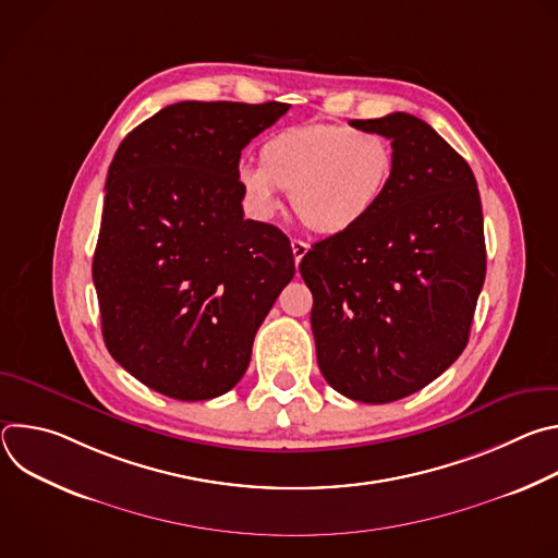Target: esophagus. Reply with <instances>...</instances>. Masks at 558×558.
<instances>
[{
    "label": "esophagus",
    "instance_id": "34e87169",
    "mask_svg": "<svg viewBox=\"0 0 558 558\" xmlns=\"http://www.w3.org/2000/svg\"><path fill=\"white\" fill-rule=\"evenodd\" d=\"M291 252H293V260H295V265H300V260L306 256V252H308V245L304 243V241H291Z\"/></svg>",
    "mask_w": 558,
    "mask_h": 558
}]
</instances>
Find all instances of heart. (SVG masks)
<instances>
[{"label": "heart", "mask_w": 558, "mask_h": 558, "mask_svg": "<svg viewBox=\"0 0 558 558\" xmlns=\"http://www.w3.org/2000/svg\"><path fill=\"white\" fill-rule=\"evenodd\" d=\"M260 168H241L238 185L250 209L269 218L278 190L304 227L342 235L360 227L388 192L395 172L392 143L373 130L304 123L271 134L258 151Z\"/></svg>", "instance_id": "obj_1"}]
</instances>
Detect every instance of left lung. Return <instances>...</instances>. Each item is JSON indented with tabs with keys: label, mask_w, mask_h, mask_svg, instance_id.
I'll list each match as a JSON object with an SVG mask.
<instances>
[{
	"label": "left lung",
	"mask_w": 558,
	"mask_h": 558,
	"mask_svg": "<svg viewBox=\"0 0 558 558\" xmlns=\"http://www.w3.org/2000/svg\"><path fill=\"white\" fill-rule=\"evenodd\" d=\"M390 138L395 172L371 216L300 263L325 379L388 404L439 377L465 349L486 280L482 198L463 158L422 119L351 121Z\"/></svg>",
	"instance_id": "obj_1"
}]
</instances>
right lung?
I'll return each instance as SVG.
<instances>
[{"label":"right lung","instance_id":"add662e5","mask_svg":"<svg viewBox=\"0 0 558 558\" xmlns=\"http://www.w3.org/2000/svg\"><path fill=\"white\" fill-rule=\"evenodd\" d=\"M289 104L181 101L119 145L93 280L110 355L151 390L211 400L245 375L295 274L289 238L243 218L238 161Z\"/></svg>","mask_w":558,"mask_h":558}]
</instances>
